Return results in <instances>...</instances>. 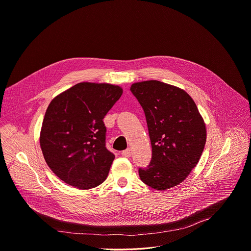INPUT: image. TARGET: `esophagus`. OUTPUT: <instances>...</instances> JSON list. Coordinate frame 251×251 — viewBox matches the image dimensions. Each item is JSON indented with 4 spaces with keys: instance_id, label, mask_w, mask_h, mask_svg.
<instances>
[{
    "instance_id": "1",
    "label": "esophagus",
    "mask_w": 251,
    "mask_h": 251,
    "mask_svg": "<svg viewBox=\"0 0 251 251\" xmlns=\"http://www.w3.org/2000/svg\"><path fill=\"white\" fill-rule=\"evenodd\" d=\"M121 154H122V156H124V157H130V156H131V150H130V149L123 150Z\"/></svg>"
}]
</instances>
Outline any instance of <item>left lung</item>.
<instances>
[{
    "mask_svg": "<svg viewBox=\"0 0 251 251\" xmlns=\"http://www.w3.org/2000/svg\"><path fill=\"white\" fill-rule=\"evenodd\" d=\"M132 94L142 106L152 146L144 183L165 190L181 183L197 165L206 142V128L193 99L178 87L156 81L132 84Z\"/></svg>",
    "mask_w": 251,
    "mask_h": 251,
    "instance_id": "left-lung-1",
    "label": "left lung"
}]
</instances>
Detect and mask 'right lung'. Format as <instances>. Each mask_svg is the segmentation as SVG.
<instances>
[{
    "label": "right lung",
    "mask_w": 251,
    "mask_h": 251,
    "mask_svg": "<svg viewBox=\"0 0 251 251\" xmlns=\"http://www.w3.org/2000/svg\"><path fill=\"white\" fill-rule=\"evenodd\" d=\"M122 93L119 86L83 82L49 104L40 146L45 161L65 183L90 189L107 178L115 155L106 148L103 119Z\"/></svg>",
    "instance_id": "obj_1"
}]
</instances>
